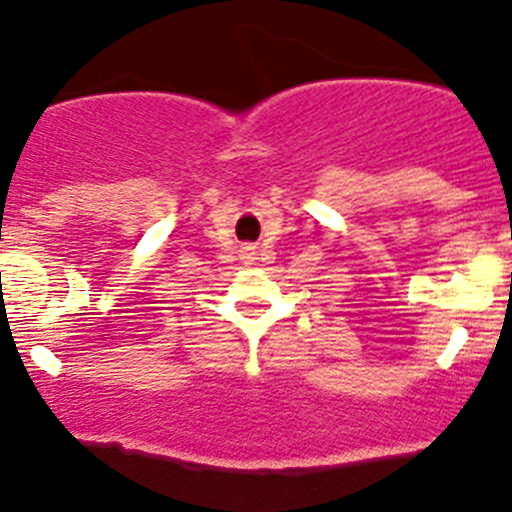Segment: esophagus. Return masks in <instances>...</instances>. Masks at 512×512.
I'll use <instances>...</instances> for the list:
<instances>
[{"mask_svg":"<svg viewBox=\"0 0 512 512\" xmlns=\"http://www.w3.org/2000/svg\"><path fill=\"white\" fill-rule=\"evenodd\" d=\"M255 247H242V260H247V262H252L255 260Z\"/></svg>","mask_w":512,"mask_h":512,"instance_id":"1","label":"esophagus"}]
</instances>
